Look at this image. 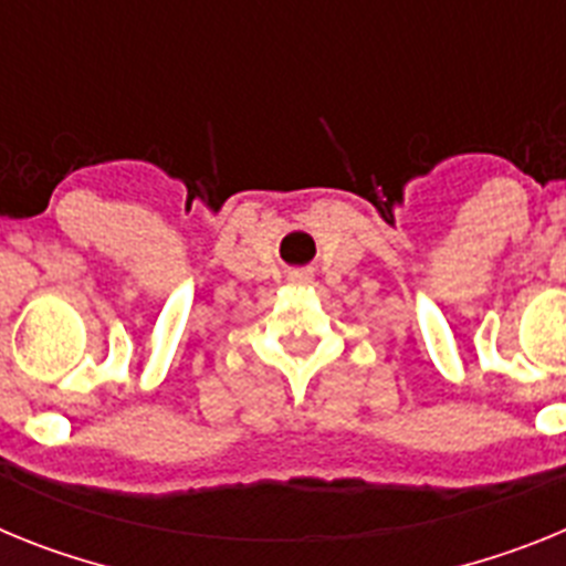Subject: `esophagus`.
Here are the masks:
<instances>
[{
	"label": "esophagus",
	"mask_w": 566,
	"mask_h": 566,
	"mask_svg": "<svg viewBox=\"0 0 566 566\" xmlns=\"http://www.w3.org/2000/svg\"><path fill=\"white\" fill-rule=\"evenodd\" d=\"M290 282L307 284V282H311V273H307V270H296V273H290Z\"/></svg>",
	"instance_id": "34e87169"
}]
</instances>
